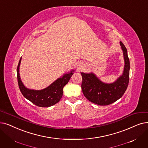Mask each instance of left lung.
<instances>
[{"label": "left lung", "instance_id": "obj_1", "mask_svg": "<svg viewBox=\"0 0 148 148\" xmlns=\"http://www.w3.org/2000/svg\"><path fill=\"white\" fill-rule=\"evenodd\" d=\"M123 50L125 68L123 75L113 83L106 84L101 82L94 74L81 73L82 89L85 97L90 101L99 105H110L121 98L127 88L130 80V63L127 49L123 43L120 42Z\"/></svg>", "mask_w": 148, "mask_h": 148}]
</instances>
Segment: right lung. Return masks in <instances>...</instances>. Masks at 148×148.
<instances>
[{"label":"right lung","instance_id":"obj_1","mask_svg":"<svg viewBox=\"0 0 148 148\" xmlns=\"http://www.w3.org/2000/svg\"><path fill=\"white\" fill-rule=\"evenodd\" d=\"M21 59L22 57L17 66V75L18 87L24 97L36 106L40 107H49L58 103L63 95V88L68 83L73 74L74 71L56 80L45 89L40 91L31 90L25 87L19 75V66Z\"/></svg>","mask_w":148,"mask_h":148}]
</instances>
